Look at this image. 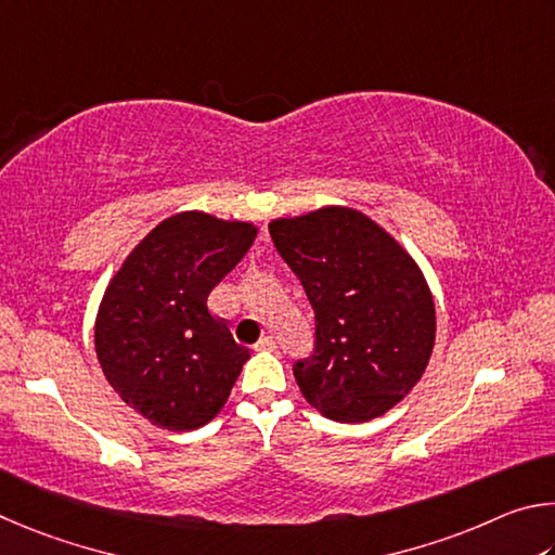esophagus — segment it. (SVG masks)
I'll return each mask as SVG.
<instances>
[{
	"label": "esophagus",
	"mask_w": 555,
	"mask_h": 555,
	"mask_svg": "<svg viewBox=\"0 0 555 555\" xmlns=\"http://www.w3.org/2000/svg\"><path fill=\"white\" fill-rule=\"evenodd\" d=\"M256 351H275V338H260V341L256 344Z\"/></svg>",
	"instance_id": "obj_1"
}]
</instances>
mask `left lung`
Wrapping results in <instances>:
<instances>
[{
  "mask_svg": "<svg viewBox=\"0 0 555 555\" xmlns=\"http://www.w3.org/2000/svg\"><path fill=\"white\" fill-rule=\"evenodd\" d=\"M317 319L314 353L293 373L305 400L341 424L400 404L429 365L436 309L422 268L367 214L328 207L268 223Z\"/></svg>",
  "mask_w": 555,
  "mask_h": 555,
  "instance_id": "1",
  "label": "left lung"
}]
</instances>
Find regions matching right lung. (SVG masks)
<instances>
[{"label": "right lung", "instance_id": "add662e5", "mask_svg": "<svg viewBox=\"0 0 555 555\" xmlns=\"http://www.w3.org/2000/svg\"><path fill=\"white\" fill-rule=\"evenodd\" d=\"M253 221L192 209L135 243L106 285L96 361L114 392L168 431L199 429L227 404L250 353L207 297L256 241Z\"/></svg>", "mask_w": 555, "mask_h": 555}]
</instances>
